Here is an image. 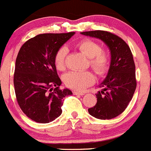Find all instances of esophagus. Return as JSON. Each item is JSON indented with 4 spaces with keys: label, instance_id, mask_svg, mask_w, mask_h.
Masks as SVG:
<instances>
[{
    "label": "esophagus",
    "instance_id": "esophagus-1",
    "mask_svg": "<svg viewBox=\"0 0 151 151\" xmlns=\"http://www.w3.org/2000/svg\"><path fill=\"white\" fill-rule=\"evenodd\" d=\"M73 93H74V95H83L84 93L81 91H77V90H74V91H73Z\"/></svg>",
    "mask_w": 151,
    "mask_h": 151
}]
</instances>
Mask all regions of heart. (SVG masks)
I'll return each mask as SVG.
<instances>
[{"label": "heart", "mask_w": 151, "mask_h": 151, "mask_svg": "<svg viewBox=\"0 0 151 151\" xmlns=\"http://www.w3.org/2000/svg\"><path fill=\"white\" fill-rule=\"evenodd\" d=\"M76 48L89 58V65L96 74L103 76L109 71L111 65V54L106 48H101V45L97 42L90 39H82L76 44ZM67 52L68 50L66 47L61 46L55 53L54 62L58 70H64L65 69ZM63 80L68 87L74 90H82L93 83L95 77L89 70H74L65 74Z\"/></svg>", "instance_id": "obj_1"}]
</instances>
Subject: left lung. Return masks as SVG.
Returning a JSON list of instances; mask_svg holds the SVG:
<instances>
[{
  "mask_svg": "<svg viewBox=\"0 0 151 151\" xmlns=\"http://www.w3.org/2000/svg\"><path fill=\"white\" fill-rule=\"evenodd\" d=\"M81 34L100 39L111 51L112 59L108 76L99 86L103 90L96 94V104L88 109V112L96 119H113L125 110L137 86L132 51L122 38L108 31L94 30Z\"/></svg>",
  "mask_w": 151,
  "mask_h": 151,
  "instance_id": "left-lung-1",
  "label": "left lung"
}]
</instances>
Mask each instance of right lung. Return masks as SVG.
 <instances>
[{
  "label": "right lung",
  "mask_w": 151,
  "mask_h": 151,
  "mask_svg": "<svg viewBox=\"0 0 151 151\" xmlns=\"http://www.w3.org/2000/svg\"><path fill=\"white\" fill-rule=\"evenodd\" d=\"M74 34L43 33L27 40L16 59L14 84L18 105L27 117L48 123L62 112L64 98L71 95L61 90L54 58L57 51Z\"/></svg>",
  "instance_id": "1"
}]
</instances>
